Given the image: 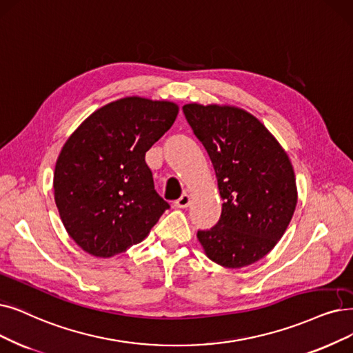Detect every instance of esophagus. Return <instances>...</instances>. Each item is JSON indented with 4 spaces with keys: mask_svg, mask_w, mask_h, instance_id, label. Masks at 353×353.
<instances>
[{
    "mask_svg": "<svg viewBox=\"0 0 353 353\" xmlns=\"http://www.w3.org/2000/svg\"><path fill=\"white\" fill-rule=\"evenodd\" d=\"M190 203H191V195L185 192V194L181 195V199H178V200L175 201V205H176L178 208H187V207L190 205Z\"/></svg>",
    "mask_w": 353,
    "mask_h": 353,
    "instance_id": "esophagus-1",
    "label": "esophagus"
}]
</instances>
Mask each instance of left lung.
Returning <instances> with one entry per match:
<instances>
[{"label":"left lung","mask_w":353,"mask_h":353,"mask_svg":"<svg viewBox=\"0 0 353 353\" xmlns=\"http://www.w3.org/2000/svg\"><path fill=\"white\" fill-rule=\"evenodd\" d=\"M182 110L213 162L223 199L219 223L196 239L207 258L224 268L255 263L284 236L297 205L288 154L243 108L191 103Z\"/></svg>","instance_id":"1"}]
</instances>
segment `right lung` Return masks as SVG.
Returning a JSON list of instances; mask_svg holds the SVG:
<instances>
[{
    "label": "right lung",
    "mask_w": 353,
    "mask_h": 353,
    "mask_svg": "<svg viewBox=\"0 0 353 353\" xmlns=\"http://www.w3.org/2000/svg\"><path fill=\"white\" fill-rule=\"evenodd\" d=\"M178 111L172 101L124 97L95 110L68 137L54 166V203L82 250L97 258L128 250L169 208L145 154Z\"/></svg>",
    "instance_id": "1"
}]
</instances>
